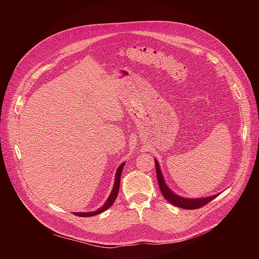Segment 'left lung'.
I'll return each instance as SVG.
<instances>
[{"label": "left lung", "instance_id": "left-lung-1", "mask_svg": "<svg viewBox=\"0 0 259 259\" xmlns=\"http://www.w3.org/2000/svg\"><path fill=\"white\" fill-rule=\"evenodd\" d=\"M155 162V169H156V176H157V182H158V185L160 188V191L163 195V197L170 202L171 204L184 208V209H196L199 207L204 206L205 204H207L208 202H210L212 199H214L217 196H219V194L215 195H211V196H207V197H201V198H185L183 196H180L176 193H174L166 184L164 183L162 174L160 171L158 162L156 159H154Z\"/></svg>", "mask_w": 259, "mask_h": 259}]
</instances>
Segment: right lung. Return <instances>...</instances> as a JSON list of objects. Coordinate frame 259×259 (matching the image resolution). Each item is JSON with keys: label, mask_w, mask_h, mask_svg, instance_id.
<instances>
[{"label": "right lung", "mask_w": 259, "mask_h": 259, "mask_svg": "<svg viewBox=\"0 0 259 259\" xmlns=\"http://www.w3.org/2000/svg\"><path fill=\"white\" fill-rule=\"evenodd\" d=\"M124 163H121L118 167H117V170H116V174H115V179H114V184H113V187H112V190H111V194L109 196V198L107 199V201L105 202V204L99 208L98 210L96 211H91V212H74V214L77 215V217H81V218H89V217H94V215H97V214H100L102 213L103 211L107 210L109 207H111L112 205V203L114 202L116 196H117V193H118V190H119V182H120V176H121V171H122V168L124 166Z\"/></svg>", "instance_id": "1"}]
</instances>
